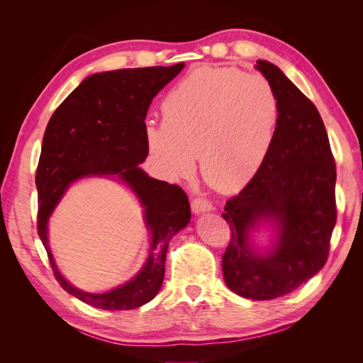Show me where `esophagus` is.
I'll return each mask as SVG.
<instances>
[{"mask_svg": "<svg viewBox=\"0 0 363 363\" xmlns=\"http://www.w3.org/2000/svg\"><path fill=\"white\" fill-rule=\"evenodd\" d=\"M191 207H192V212H194V213H196V215L213 211L212 203H211V201H207L206 199H195V200L192 201Z\"/></svg>", "mask_w": 363, "mask_h": 363, "instance_id": "1", "label": "esophagus"}]
</instances>
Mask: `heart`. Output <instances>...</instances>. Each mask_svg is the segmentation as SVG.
<instances>
[{"mask_svg": "<svg viewBox=\"0 0 363 363\" xmlns=\"http://www.w3.org/2000/svg\"><path fill=\"white\" fill-rule=\"evenodd\" d=\"M279 123V100L259 74L199 68L162 101V124H145L150 155L172 179L200 157L203 179L219 192L244 188L265 163Z\"/></svg>", "mask_w": 363, "mask_h": 363, "instance_id": "1", "label": "heart"}]
</instances>
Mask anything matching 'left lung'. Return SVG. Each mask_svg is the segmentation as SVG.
Segmentation results:
<instances>
[{
	"label": "left lung",
	"mask_w": 363,
	"mask_h": 363,
	"mask_svg": "<svg viewBox=\"0 0 363 363\" xmlns=\"http://www.w3.org/2000/svg\"><path fill=\"white\" fill-rule=\"evenodd\" d=\"M256 69L279 100L269 155L245 188L225 203L232 239L223 256L227 286L251 300H274L312 279L327 262L336 224V167L327 131L313 103L280 68L257 60ZM274 230L265 252L250 233Z\"/></svg>",
	"instance_id": "8db88e82"
}]
</instances>
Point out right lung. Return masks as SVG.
<instances>
[{"label":"right lung","instance_id":"1","mask_svg":"<svg viewBox=\"0 0 363 363\" xmlns=\"http://www.w3.org/2000/svg\"><path fill=\"white\" fill-rule=\"evenodd\" d=\"M184 68L150 67L96 72L84 79L52 113L36 171L38 233L60 286L104 311H130L157 295L169 240L191 221L188 195L177 184L150 177L139 168L148 156L145 116L164 86ZM91 174L127 184L145 207L150 230L149 257L137 276L104 294L84 293L65 279L48 244V221L69 184Z\"/></svg>","mask_w":363,"mask_h":363}]
</instances>
